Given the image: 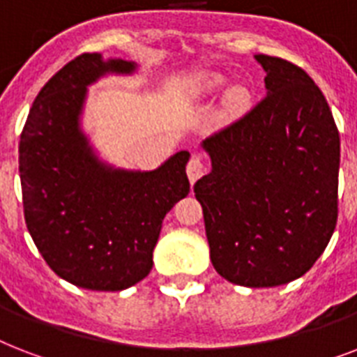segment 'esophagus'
<instances>
[{"mask_svg":"<svg viewBox=\"0 0 357 357\" xmlns=\"http://www.w3.org/2000/svg\"><path fill=\"white\" fill-rule=\"evenodd\" d=\"M204 172H206V165L200 157H190L189 165H187V176H189L190 183H196L204 176Z\"/></svg>","mask_w":357,"mask_h":357,"instance_id":"34e87169","label":"esophagus"}]
</instances>
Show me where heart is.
Returning a JSON list of instances; mask_svg holds the SVG:
<instances>
[{
  "label": "heart",
  "mask_w": 357,
  "mask_h": 357,
  "mask_svg": "<svg viewBox=\"0 0 357 357\" xmlns=\"http://www.w3.org/2000/svg\"><path fill=\"white\" fill-rule=\"evenodd\" d=\"M222 83H224V77L220 74H211L206 77L207 91H215V89H218V86H222ZM226 103H228V109L234 114L243 113V111H246L250 105L248 91H244V89H241V86H237V89H231V91L228 92Z\"/></svg>",
  "instance_id": "b5f03b06"
}]
</instances>
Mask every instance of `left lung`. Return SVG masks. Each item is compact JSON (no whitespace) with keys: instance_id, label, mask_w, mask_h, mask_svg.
I'll use <instances>...</instances> for the list:
<instances>
[{"instance_id":"left-lung-1","label":"left lung","mask_w":357,"mask_h":357,"mask_svg":"<svg viewBox=\"0 0 357 357\" xmlns=\"http://www.w3.org/2000/svg\"><path fill=\"white\" fill-rule=\"evenodd\" d=\"M266 96L207 137L211 172L195 183L215 271L244 287L304 276L337 224V126L296 64L255 55Z\"/></svg>"}]
</instances>
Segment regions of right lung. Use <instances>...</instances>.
I'll return each instance as SVG.
<instances>
[{"mask_svg": "<svg viewBox=\"0 0 357 357\" xmlns=\"http://www.w3.org/2000/svg\"><path fill=\"white\" fill-rule=\"evenodd\" d=\"M137 64L83 53L59 70L33 102L20 137L25 224L57 276L91 291H122L144 280L162 218L190 185L189 151L150 172L103 162L81 129L86 86Z\"/></svg>", "mask_w": 357, "mask_h": 357, "instance_id": "obj_1", "label": "right lung"}]
</instances>
